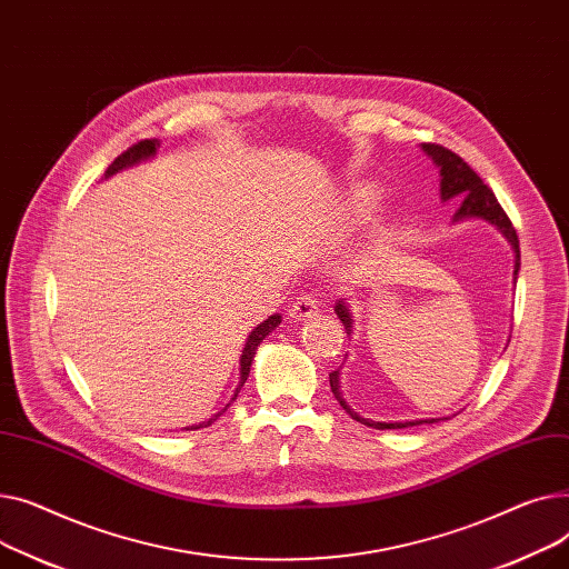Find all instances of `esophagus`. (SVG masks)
<instances>
[{
    "mask_svg": "<svg viewBox=\"0 0 569 569\" xmlns=\"http://www.w3.org/2000/svg\"><path fill=\"white\" fill-rule=\"evenodd\" d=\"M317 315H319V298H315V296H310V293L296 298L293 303H291V308H289V319H291V321L312 319V317H317Z\"/></svg>",
    "mask_w": 569,
    "mask_h": 569,
    "instance_id": "34e87169",
    "label": "esophagus"
}]
</instances>
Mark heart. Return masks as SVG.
Instances as JSON below:
<instances>
[{"mask_svg": "<svg viewBox=\"0 0 569 569\" xmlns=\"http://www.w3.org/2000/svg\"><path fill=\"white\" fill-rule=\"evenodd\" d=\"M381 202V188L372 181H358L351 183L345 194H342V202H340V222L345 227H360L367 220H372L375 211L379 209ZM399 239V222L383 218L377 222L375 231H372V250L377 254L388 252Z\"/></svg>", "mask_w": 569, "mask_h": 569, "instance_id": "obj_1", "label": "heart"}]
</instances>
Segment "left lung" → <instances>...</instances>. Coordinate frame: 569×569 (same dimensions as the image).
<instances>
[{"instance_id":"1","label":"left lung","mask_w":569,"mask_h":569,"mask_svg":"<svg viewBox=\"0 0 569 569\" xmlns=\"http://www.w3.org/2000/svg\"><path fill=\"white\" fill-rule=\"evenodd\" d=\"M420 149L425 151V156L431 158V162L439 167V190H441V202H459L457 213L452 216V222H463V220H482L493 224L500 233H503L506 241L512 246L515 252V284H517V276L521 269V254H519V239H517V231L510 222V218L506 216V211L500 209L496 194L491 192V188L485 186V181L471 170L469 164H466L457 153L439 147V144H420ZM336 315L338 319L345 323L347 336L351 338L353 332V317L349 310L347 298H340L336 303ZM330 390L336 395V399L340 402V407L358 422L367 425V427H375V429H405V427H413V425H431V422H439V420H448V418H425V420H407V422H379V420H370V418H362L360 413H356L347 399L342 397V386H340V370L330 372Z\"/></svg>"}]
</instances>
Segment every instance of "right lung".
I'll return each mask as SVG.
<instances>
[{
  "mask_svg": "<svg viewBox=\"0 0 569 569\" xmlns=\"http://www.w3.org/2000/svg\"><path fill=\"white\" fill-rule=\"evenodd\" d=\"M158 149H160V142L158 140H144V142H138V144H132L128 151H123L110 167H108V172H106V179H110V177H114V174H119V172H123V170H130V167H136V164H140V162H147V160H151L156 153H158ZM280 321H282V317L280 315H271L269 319L266 321H261L259 326H254L252 328V332L248 336V340H246V347H243V353H241V362H239V372H241V379H239V386H237V390H233V395H231V399H229V405L233 402V399L239 397V390L243 388V383L248 381V375H250V367H252V360H254V353H257V347L261 345V340L269 336V332H273L278 326H280ZM229 405L222 409V411H218L213 418H209V420H204V422H199V425H190V427H183V429H199V427H209L213 420H218L227 409H229Z\"/></svg>",
  "mask_w": 569,
  "mask_h": 569,
  "instance_id": "add662e5",
  "label": "right lung"
}]
</instances>
